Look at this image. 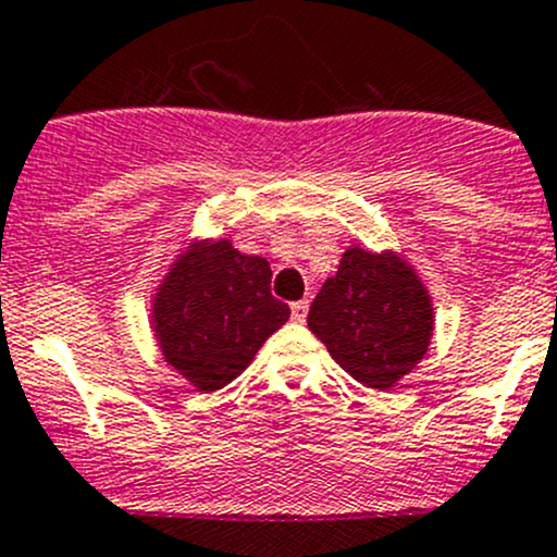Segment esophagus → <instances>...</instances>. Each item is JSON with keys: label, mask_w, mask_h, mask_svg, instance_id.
<instances>
[{"label": "esophagus", "mask_w": 557, "mask_h": 557, "mask_svg": "<svg viewBox=\"0 0 557 557\" xmlns=\"http://www.w3.org/2000/svg\"><path fill=\"white\" fill-rule=\"evenodd\" d=\"M306 314H309V300H295V304H293V320L304 322Z\"/></svg>", "instance_id": "34e87169"}]
</instances>
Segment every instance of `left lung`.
<instances>
[{
  "label": "left lung",
  "instance_id": "obj_1",
  "mask_svg": "<svg viewBox=\"0 0 557 557\" xmlns=\"http://www.w3.org/2000/svg\"><path fill=\"white\" fill-rule=\"evenodd\" d=\"M309 327L349 377L383 391L426 352L432 306L399 257L347 248L311 304Z\"/></svg>",
  "mask_w": 557,
  "mask_h": 557
}]
</instances>
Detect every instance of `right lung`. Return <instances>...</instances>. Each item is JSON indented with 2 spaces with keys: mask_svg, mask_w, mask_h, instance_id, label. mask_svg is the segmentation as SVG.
I'll return each instance as SVG.
<instances>
[{
  "mask_svg": "<svg viewBox=\"0 0 557 557\" xmlns=\"http://www.w3.org/2000/svg\"><path fill=\"white\" fill-rule=\"evenodd\" d=\"M273 270L230 240L180 259L156 298V333L166 361L199 391H219L251 363L264 338L289 320L270 293Z\"/></svg>",
  "mask_w": 557,
  "mask_h": 557,
  "instance_id": "add662e5",
  "label": "right lung"
}]
</instances>
